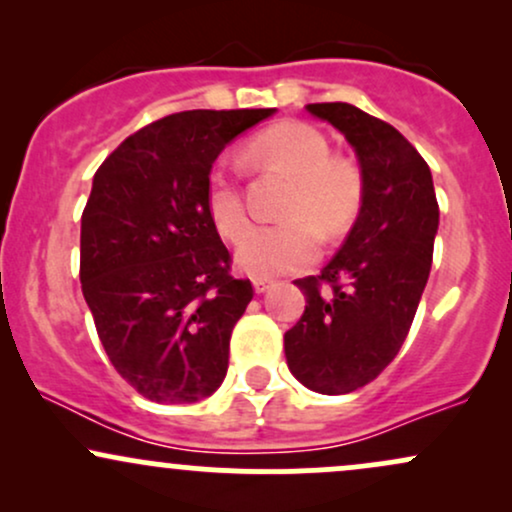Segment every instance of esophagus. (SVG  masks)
<instances>
[{"instance_id":"1","label":"esophagus","mask_w":512,"mask_h":512,"mask_svg":"<svg viewBox=\"0 0 512 512\" xmlns=\"http://www.w3.org/2000/svg\"><path fill=\"white\" fill-rule=\"evenodd\" d=\"M252 286H255L257 293H264L272 286V279H267V276H255V279H252Z\"/></svg>"}]
</instances>
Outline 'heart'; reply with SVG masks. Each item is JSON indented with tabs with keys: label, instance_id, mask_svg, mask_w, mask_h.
I'll use <instances>...</instances> for the list:
<instances>
[{
	"label": "heart",
	"instance_id": "heart-1",
	"mask_svg": "<svg viewBox=\"0 0 512 512\" xmlns=\"http://www.w3.org/2000/svg\"><path fill=\"white\" fill-rule=\"evenodd\" d=\"M252 158L293 178L281 214L286 221L257 228L238 180L219 166L209 173L207 209L216 231L243 245L238 262L255 276H274L301 269L320 255V231L339 236L361 211L366 182L361 168L344 156H332L330 139L305 122H281L262 132L250 146Z\"/></svg>",
	"mask_w": 512,
	"mask_h": 512
}]
</instances>
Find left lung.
Here are the masks:
<instances>
[{
    "label": "left lung",
    "mask_w": 512,
    "mask_h": 512,
    "mask_svg": "<svg viewBox=\"0 0 512 512\" xmlns=\"http://www.w3.org/2000/svg\"><path fill=\"white\" fill-rule=\"evenodd\" d=\"M354 146L366 195L342 250L296 279L301 320L284 334L289 370L308 390L346 395L373 383L407 339L438 231L428 163L395 127L349 103H310Z\"/></svg>",
    "instance_id": "1"
}]
</instances>
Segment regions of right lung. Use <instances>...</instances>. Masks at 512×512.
I'll use <instances>...</instances> for the list:
<instances>
[{"mask_svg": "<svg viewBox=\"0 0 512 512\" xmlns=\"http://www.w3.org/2000/svg\"><path fill=\"white\" fill-rule=\"evenodd\" d=\"M185 110L129 134L93 175L81 214V291L117 373L158 404L214 395L252 301L207 209L211 163L274 115Z\"/></svg>", "mask_w": 512, "mask_h": 512, "instance_id": "right-lung-1", "label": "right lung"}]
</instances>
